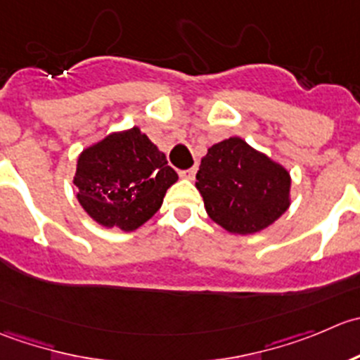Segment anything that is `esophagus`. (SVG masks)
I'll return each instance as SVG.
<instances>
[{"label": "esophagus", "instance_id": "1", "mask_svg": "<svg viewBox=\"0 0 360 360\" xmlns=\"http://www.w3.org/2000/svg\"><path fill=\"white\" fill-rule=\"evenodd\" d=\"M195 172H198V168H188V169H181V172L179 173V175L181 176V179H188V180H192L194 179V175H195Z\"/></svg>", "mask_w": 360, "mask_h": 360}]
</instances>
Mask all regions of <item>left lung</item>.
Here are the masks:
<instances>
[{"label": "left lung", "instance_id": "left-lung-1", "mask_svg": "<svg viewBox=\"0 0 360 360\" xmlns=\"http://www.w3.org/2000/svg\"><path fill=\"white\" fill-rule=\"evenodd\" d=\"M195 180L210 219L229 233H257L289 208L287 169L241 138L210 147Z\"/></svg>", "mask_w": 360, "mask_h": 360}]
</instances>
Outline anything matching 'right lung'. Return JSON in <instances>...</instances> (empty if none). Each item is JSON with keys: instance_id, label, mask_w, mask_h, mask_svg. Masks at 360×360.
<instances>
[{"instance_id": "right-lung-1", "label": "right lung", "mask_w": 360, "mask_h": 360, "mask_svg": "<svg viewBox=\"0 0 360 360\" xmlns=\"http://www.w3.org/2000/svg\"><path fill=\"white\" fill-rule=\"evenodd\" d=\"M176 180L166 155L138 127L110 134L82 152L75 173L85 212L101 226L122 231L147 222Z\"/></svg>"}]
</instances>
